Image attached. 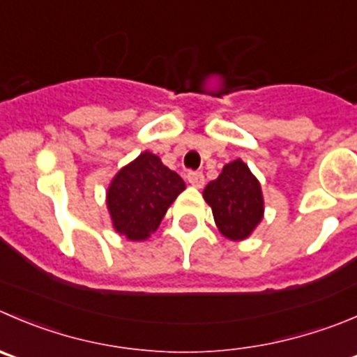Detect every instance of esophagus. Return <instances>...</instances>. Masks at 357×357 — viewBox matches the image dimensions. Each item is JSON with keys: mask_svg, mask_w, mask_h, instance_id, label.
<instances>
[{"mask_svg": "<svg viewBox=\"0 0 357 357\" xmlns=\"http://www.w3.org/2000/svg\"><path fill=\"white\" fill-rule=\"evenodd\" d=\"M186 179H188L190 185L195 186V188H202L204 183H206V178H204V174L200 171H190L188 174H186Z\"/></svg>", "mask_w": 357, "mask_h": 357, "instance_id": "esophagus-1", "label": "esophagus"}]
</instances>
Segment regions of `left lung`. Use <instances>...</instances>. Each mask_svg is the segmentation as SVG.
<instances>
[{"label":"left lung","instance_id":"1","mask_svg":"<svg viewBox=\"0 0 357 357\" xmlns=\"http://www.w3.org/2000/svg\"><path fill=\"white\" fill-rule=\"evenodd\" d=\"M204 199L213 209L220 231L231 241L249 237L263 218L258 179L238 158L225 165L221 174L206 186Z\"/></svg>","mask_w":357,"mask_h":357}]
</instances>
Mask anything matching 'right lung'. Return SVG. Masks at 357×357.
Segmentation results:
<instances>
[{
    "label": "right lung",
    "mask_w": 357,
    "mask_h": 357,
    "mask_svg": "<svg viewBox=\"0 0 357 357\" xmlns=\"http://www.w3.org/2000/svg\"><path fill=\"white\" fill-rule=\"evenodd\" d=\"M185 190L181 176L144 151L122 169L108 188L113 227L130 241H144L160 225L167 207Z\"/></svg>",
    "instance_id": "right-lung-1"
}]
</instances>
